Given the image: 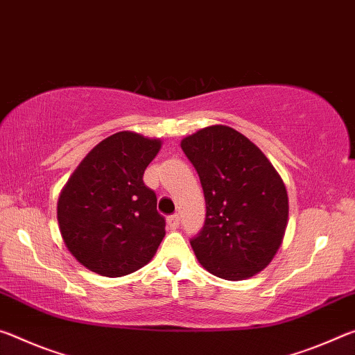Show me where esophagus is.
<instances>
[{
	"label": "esophagus",
	"instance_id": "obj_1",
	"mask_svg": "<svg viewBox=\"0 0 355 355\" xmlns=\"http://www.w3.org/2000/svg\"><path fill=\"white\" fill-rule=\"evenodd\" d=\"M179 222H181V218H179L178 214H174V216H170L166 218V223H168V228L170 230H176L179 226Z\"/></svg>",
	"mask_w": 355,
	"mask_h": 355
}]
</instances>
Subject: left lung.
Segmentation results:
<instances>
[{"mask_svg":"<svg viewBox=\"0 0 355 355\" xmlns=\"http://www.w3.org/2000/svg\"><path fill=\"white\" fill-rule=\"evenodd\" d=\"M181 148L198 173L206 222L190 245L209 274L245 280L266 269L288 226V191L257 144L228 125L185 137Z\"/></svg>","mask_w":355,"mask_h":355,"instance_id":"obj_1","label":"left lung"}]
</instances>
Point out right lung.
<instances>
[{
	"label": "right lung",
	"mask_w": 355,
	"mask_h": 355,
	"mask_svg": "<svg viewBox=\"0 0 355 355\" xmlns=\"http://www.w3.org/2000/svg\"><path fill=\"white\" fill-rule=\"evenodd\" d=\"M162 148L159 138L118 132L75 168L58 200V223L72 257L102 277L146 266L165 237L155 193L143 182Z\"/></svg>",
	"instance_id": "add662e5"
}]
</instances>
